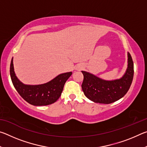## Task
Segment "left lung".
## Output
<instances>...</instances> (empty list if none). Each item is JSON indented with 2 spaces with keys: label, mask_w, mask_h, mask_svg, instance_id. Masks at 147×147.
<instances>
[{
  "label": "left lung",
  "mask_w": 147,
  "mask_h": 147,
  "mask_svg": "<svg viewBox=\"0 0 147 147\" xmlns=\"http://www.w3.org/2000/svg\"><path fill=\"white\" fill-rule=\"evenodd\" d=\"M128 58L127 70L121 79L106 81L82 71L84 74L82 88L86 97L100 104H111L123 97L130 89L134 77V62L129 53Z\"/></svg>",
  "instance_id": "8db88e82"
}]
</instances>
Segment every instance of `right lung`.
Wrapping results in <instances>:
<instances>
[{
    "instance_id": "right-lung-1",
    "label": "right lung",
    "mask_w": 147,
    "mask_h": 147,
    "mask_svg": "<svg viewBox=\"0 0 147 147\" xmlns=\"http://www.w3.org/2000/svg\"><path fill=\"white\" fill-rule=\"evenodd\" d=\"M9 71L12 83L17 92L24 100L34 106H46L55 102L61 96L65 83L72 74V72L63 73L48 83L38 86H28L21 83L15 74L13 58Z\"/></svg>"
}]
</instances>
